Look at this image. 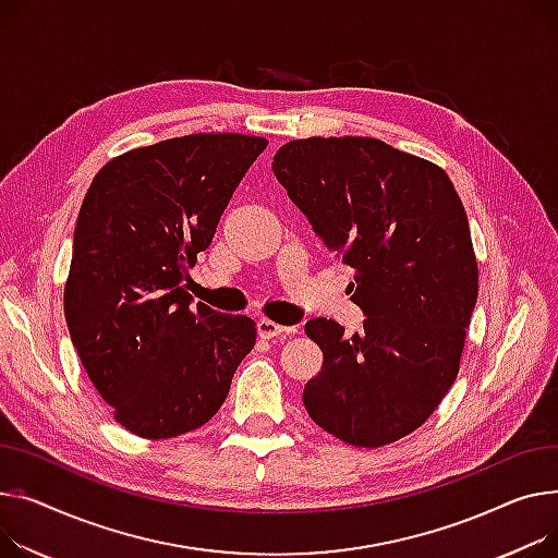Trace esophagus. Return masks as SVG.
<instances>
[{"label": "esophagus", "mask_w": 558, "mask_h": 558, "mask_svg": "<svg viewBox=\"0 0 558 558\" xmlns=\"http://www.w3.org/2000/svg\"><path fill=\"white\" fill-rule=\"evenodd\" d=\"M257 333L263 339H276V337H284V333H289V327H284L276 320L263 318V320H257Z\"/></svg>", "instance_id": "obj_1"}]
</instances>
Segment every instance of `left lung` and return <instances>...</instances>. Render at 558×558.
I'll list each match as a JSON object with an SVG mask.
<instances>
[{"label":"left lung","instance_id":"1","mask_svg":"<svg viewBox=\"0 0 558 558\" xmlns=\"http://www.w3.org/2000/svg\"><path fill=\"white\" fill-rule=\"evenodd\" d=\"M274 174L329 253L354 269L361 333L314 318L323 365L303 390L310 417L352 447L417 430L460 373L477 299L469 219L449 174L373 136L284 143Z\"/></svg>","mask_w":558,"mask_h":558}]
</instances>
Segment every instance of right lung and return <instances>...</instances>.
Masks as SVG:
<instances>
[{
    "label": "right lung",
    "mask_w": 558,
    "mask_h": 558,
    "mask_svg": "<svg viewBox=\"0 0 558 558\" xmlns=\"http://www.w3.org/2000/svg\"><path fill=\"white\" fill-rule=\"evenodd\" d=\"M267 145L204 132L134 147L96 172L83 199L64 318L111 415L143 439L204 426L255 345L248 316L193 307L183 280Z\"/></svg>",
    "instance_id": "right-lung-1"
}]
</instances>
